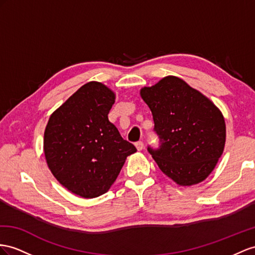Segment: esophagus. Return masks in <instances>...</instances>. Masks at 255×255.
Returning <instances> with one entry per match:
<instances>
[{
	"instance_id": "1",
	"label": "esophagus",
	"mask_w": 255,
	"mask_h": 255,
	"mask_svg": "<svg viewBox=\"0 0 255 255\" xmlns=\"http://www.w3.org/2000/svg\"><path fill=\"white\" fill-rule=\"evenodd\" d=\"M135 147H136V149H138V151H141V149L144 147V143H143L142 141H138L135 143Z\"/></svg>"
}]
</instances>
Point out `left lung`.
Wrapping results in <instances>:
<instances>
[{
    "label": "left lung",
    "mask_w": 255,
    "mask_h": 255,
    "mask_svg": "<svg viewBox=\"0 0 255 255\" xmlns=\"http://www.w3.org/2000/svg\"><path fill=\"white\" fill-rule=\"evenodd\" d=\"M152 111L159 148L147 151L175 183L204 181L223 154L226 127L221 111L198 90L177 76H166L140 90Z\"/></svg>",
    "instance_id": "obj_1"
}]
</instances>
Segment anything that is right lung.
Returning a JSON list of instances; mask_svg holds the SVG:
<instances>
[{"label": "right lung", "mask_w": 255, "mask_h": 255, "mask_svg": "<svg viewBox=\"0 0 255 255\" xmlns=\"http://www.w3.org/2000/svg\"><path fill=\"white\" fill-rule=\"evenodd\" d=\"M115 94L89 82L50 115L44 132V154L61 185L83 198L107 193L127 156L136 152L109 121Z\"/></svg>", "instance_id": "1"}]
</instances>
